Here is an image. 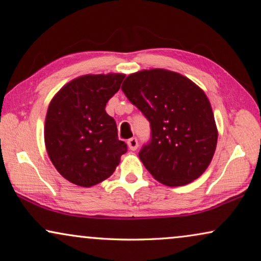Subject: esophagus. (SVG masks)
Returning <instances> with one entry per match:
<instances>
[{"label":"esophagus","mask_w":261,"mask_h":261,"mask_svg":"<svg viewBox=\"0 0 261 261\" xmlns=\"http://www.w3.org/2000/svg\"><path fill=\"white\" fill-rule=\"evenodd\" d=\"M127 146H129V148L131 150H136L137 148H138V140H137V138H131L127 140Z\"/></svg>","instance_id":"esophagus-1"}]
</instances>
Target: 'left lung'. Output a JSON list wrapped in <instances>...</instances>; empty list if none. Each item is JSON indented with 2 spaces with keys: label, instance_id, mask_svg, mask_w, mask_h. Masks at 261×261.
<instances>
[{
  "label": "left lung",
  "instance_id": "obj_1",
  "mask_svg": "<svg viewBox=\"0 0 261 261\" xmlns=\"http://www.w3.org/2000/svg\"><path fill=\"white\" fill-rule=\"evenodd\" d=\"M122 91L150 123V139L139 159L158 181L184 186L197 179L215 154L218 131L203 90L167 69L129 75Z\"/></svg>",
  "mask_w": 261,
  "mask_h": 261
}]
</instances>
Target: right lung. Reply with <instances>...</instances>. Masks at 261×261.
<instances>
[{
  "label": "right lung",
  "mask_w": 261,
  "mask_h": 261,
  "mask_svg": "<svg viewBox=\"0 0 261 261\" xmlns=\"http://www.w3.org/2000/svg\"><path fill=\"white\" fill-rule=\"evenodd\" d=\"M124 77L83 75L61 88L50 102L44 125L46 151L57 171L77 186L91 187L111 177L126 153L115 120L105 111Z\"/></svg>",
  "instance_id": "1"
}]
</instances>
